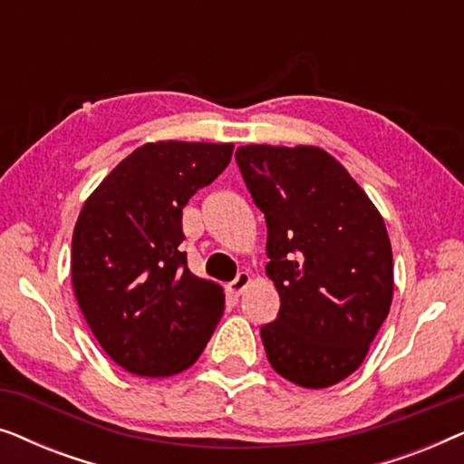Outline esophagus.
<instances>
[{
  "mask_svg": "<svg viewBox=\"0 0 464 464\" xmlns=\"http://www.w3.org/2000/svg\"><path fill=\"white\" fill-rule=\"evenodd\" d=\"M249 283H251L249 272H238L237 278H234L232 283H227V291H230L232 295H240L246 287H249Z\"/></svg>",
  "mask_w": 464,
  "mask_h": 464,
  "instance_id": "esophagus-1",
  "label": "esophagus"
}]
</instances>
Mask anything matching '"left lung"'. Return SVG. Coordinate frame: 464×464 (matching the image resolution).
I'll list each match as a JSON object with an SVG mask.
<instances>
[{"instance_id":"obj_1","label":"left lung","mask_w":464,"mask_h":464,"mask_svg":"<svg viewBox=\"0 0 464 464\" xmlns=\"http://www.w3.org/2000/svg\"><path fill=\"white\" fill-rule=\"evenodd\" d=\"M237 162L268 226L266 275L281 297L259 332L270 365L306 389L338 384L363 363L391 310L382 215L314 145H243Z\"/></svg>"}]
</instances>
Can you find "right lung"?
I'll list each match as a JSON object with an SVG mask.
<instances>
[{
	"mask_svg": "<svg viewBox=\"0 0 464 464\" xmlns=\"http://www.w3.org/2000/svg\"><path fill=\"white\" fill-rule=\"evenodd\" d=\"M232 143L158 141L126 156L88 196L72 238V283L101 348L148 378L188 370L218 327L226 295L194 276L183 207L230 164Z\"/></svg>",
	"mask_w": 464,
	"mask_h": 464,
	"instance_id": "1",
	"label": "right lung"
}]
</instances>
